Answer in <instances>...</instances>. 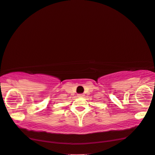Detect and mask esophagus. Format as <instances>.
Masks as SVG:
<instances>
[{"label":"esophagus","mask_w":155,"mask_h":155,"mask_svg":"<svg viewBox=\"0 0 155 155\" xmlns=\"http://www.w3.org/2000/svg\"><path fill=\"white\" fill-rule=\"evenodd\" d=\"M84 96H85L84 94H78V97H84Z\"/></svg>","instance_id":"esophagus-1"}]
</instances>
